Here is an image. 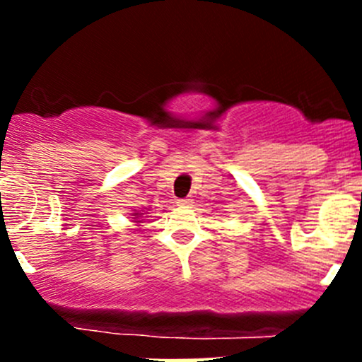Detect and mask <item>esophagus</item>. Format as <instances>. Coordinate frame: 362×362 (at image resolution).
Wrapping results in <instances>:
<instances>
[{"label": "esophagus", "mask_w": 362, "mask_h": 362, "mask_svg": "<svg viewBox=\"0 0 362 362\" xmlns=\"http://www.w3.org/2000/svg\"><path fill=\"white\" fill-rule=\"evenodd\" d=\"M177 203L180 204V206H184V208H189V206H192V199H189V198H182V199H178Z\"/></svg>", "instance_id": "34e87169"}]
</instances>
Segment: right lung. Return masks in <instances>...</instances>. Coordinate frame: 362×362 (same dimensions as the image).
Wrapping results in <instances>:
<instances>
[{
  "label": "right lung",
  "mask_w": 362,
  "mask_h": 362,
  "mask_svg": "<svg viewBox=\"0 0 362 362\" xmlns=\"http://www.w3.org/2000/svg\"><path fill=\"white\" fill-rule=\"evenodd\" d=\"M141 217V214H134V218H140ZM136 222H140V221H136Z\"/></svg>",
  "instance_id": "right-lung-1"
}]
</instances>
